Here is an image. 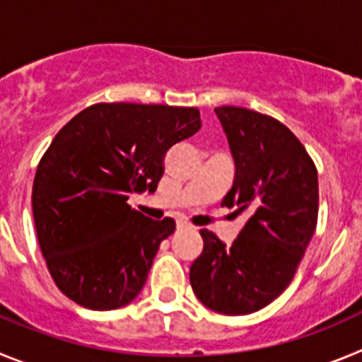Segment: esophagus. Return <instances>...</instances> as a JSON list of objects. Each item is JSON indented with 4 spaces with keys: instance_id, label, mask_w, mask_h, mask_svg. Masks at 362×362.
<instances>
[{
    "instance_id": "1",
    "label": "esophagus",
    "mask_w": 362,
    "mask_h": 362,
    "mask_svg": "<svg viewBox=\"0 0 362 362\" xmlns=\"http://www.w3.org/2000/svg\"><path fill=\"white\" fill-rule=\"evenodd\" d=\"M175 226H177V230H188L187 223H177V225H175Z\"/></svg>"
}]
</instances>
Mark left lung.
<instances>
[{
    "mask_svg": "<svg viewBox=\"0 0 362 362\" xmlns=\"http://www.w3.org/2000/svg\"><path fill=\"white\" fill-rule=\"evenodd\" d=\"M214 110L235 165L221 204L248 219L232 245L201 230L203 254L192 263L190 284L206 308L246 315L270 305L296 276L317 225V170L274 117L241 107Z\"/></svg>",
    "mask_w": 362,
    "mask_h": 362,
    "instance_id": "8db88e82",
    "label": "left lung"
}]
</instances>
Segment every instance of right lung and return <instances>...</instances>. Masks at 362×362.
Segmentation results:
<instances>
[{
	"label": "right lung",
	"instance_id": "right-lung-1",
	"mask_svg": "<svg viewBox=\"0 0 362 362\" xmlns=\"http://www.w3.org/2000/svg\"><path fill=\"white\" fill-rule=\"evenodd\" d=\"M201 129L197 108L98 103L63 127L37 165L32 212L54 283L90 310L127 306L145 286L175 221L130 206L156 192L170 146Z\"/></svg>",
	"mask_w": 362,
	"mask_h": 362
}]
</instances>
